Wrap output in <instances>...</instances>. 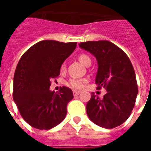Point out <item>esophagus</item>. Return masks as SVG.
<instances>
[{"label":"esophagus","mask_w":151,"mask_h":151,"mask_svg":"<svg viewBox=\"0 0 151 151\" xmlns=\"http://www.w3.org/2000/svg\"><path fill=\"white\" fill-rule=\"evenodd\" d=\"M73 96H76V95H79L81 93V92H79V91H76V90H74L73 92Z\"/></svg>","instance_id":"34e87169"}]
</instances>
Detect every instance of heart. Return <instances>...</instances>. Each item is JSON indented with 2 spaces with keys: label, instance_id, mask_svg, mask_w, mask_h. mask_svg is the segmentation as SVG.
I'll return each mask as SVG.
<instances>
[{
  "label": "heart",
  "instance_id": "heart-1",
  "mask_svg": "<svg viewBox=\"0 0 151 151\" xmlns=\"http://www.w3.org/2000/svg\"><path fill=\"white\" fill-rule=\"evenodd\" d=\"M78 59L79 61L81 63L84 65H87L88 62L91 61V59L88 55H87L86 54H81L78 57ZM65 69V66L64 65H62L61 70H63ZM87 81L84 79V78H71L67 82V85L69 87L72 88H75V89H81L85 87V83H86Z\"/></svg>",
  "mask_w": 151,
  "mask_h": 151
}]
</instances>
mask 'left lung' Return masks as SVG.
<instances>
[{
  "label": "left lung",
  "mask_w": 151,
  "mask_h": 151,
  "mask_svg": "<svg viewBox=\"0 0 151 151\" xmlns=\"http://www.w3.org/2000/svg\"><path fill=\"white\" fill-rule=\"evenodd\" d=\"M79 46L96 56L97 88L107 91L103 99L92 92L86 105L88 116L105 129L119 126L131 114L138 94L132 64L125 52L110 41H86Z\"/></svg>",
  "instance_id": "left-lung-1"
}]
</instances>
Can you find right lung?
<instances>
[{"label": "right lung", "instance_id": "obj_1", "mask_svg": "<svg viewBox=\"0 0 151 151\" xmlns=\"http://www.w3.org/2000/svg\"><path fill=\"white\" fill-rule=\"evenodd\" d=\"M77 42L52 40L39 41L25 52L18 63L13 83V99L20 114L35 129L48 130L60 124L66 106L73 98L70 88L51 92V81L59 77L64 60L74 51Z\"/></svg>", "mask_w": 151, "mask_h": 151}]
</instances>
